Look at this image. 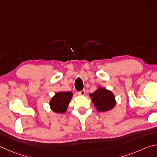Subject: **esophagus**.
Wrapping results in <instances>:
<instances>
[{
  "label": "esophagus",
  "instance_id": "34e87169",
  "mask_svg": "<svg viewBox=\"0 0 157 157\" xmlns=\"http://www.w3.org/2000/svg\"><path fill=\"white\" fill-rule=\"evenodd\" d=\"M85 94H86V91L85 90H82V91L78 92V95H84Z\"/></svg>",
  "mask_w": 157,
  "mask_h": 157
}]
</instances>
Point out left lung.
Returning <instances> with one entry per match:
<instances>
[{
    "label": "left lung",
    "mask_w": 157,
    "mask_h": 157,
    "mask_svg": "<svg viewBox=\"0 0 157 157\" xmlns=\"http://www.w3.org/2000/svg\"><path fill=\"white\" fill-rule=\"evenodd\" d=\"M91 100L97 111L105 112L109 111L115 107L116 100L114 95L109 90L103 87H99L93 94H89Z\"/></svg>",
    "instance_id": "8db88e82"
}]
</instances>
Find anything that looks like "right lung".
<instances>
[{
	"label": "right lung",
	"mask_w": 157,
	"mask_h": 157,
	"mask_svg": "<svg viewBox=\"0 0 157 157\" xmlns=\"http://www.w3.org/2000/svg\"><path fill=\"white\" fill-rule=\"evenodd\" d=\"M72 97L73 93L70 91L57 92L50 100V108L55 113H64Z\"/></svg>",
	"instance_id": "right-lung-1"
}]
</instances>
